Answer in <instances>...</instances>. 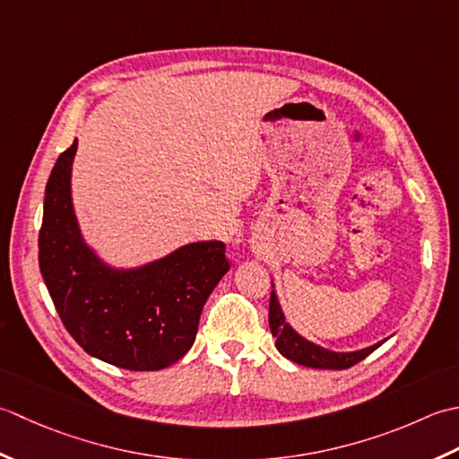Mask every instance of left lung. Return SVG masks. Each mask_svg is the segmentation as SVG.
<instances>
[{
    "label": "left lung",
    "instance_id": "1",
    "mask_svg": "<svg viewBox=\"0 0 459 459\" xmlns=\"http://www.w3.org/2000/svg\"><path fill=\"white\" fill-rule=\"evenodd\" d=\"M271 287H273V291H271V301H269V329L275 336L277 351L289 360L303 364V367H308V368L342 370V368L354 367V364L360 362L362 359H367L368 354L377 351L382 342L388 341V339L378 341L377 344H372V347L351 351V352L325 349L321 344L305 339L303 334H299L293 326L287 323V316L283 313L281 303H279L277 299L273 281H271Z\"/></svg>",
    "mask_w": 459,
    "mask_h": 459
}]
</instances>
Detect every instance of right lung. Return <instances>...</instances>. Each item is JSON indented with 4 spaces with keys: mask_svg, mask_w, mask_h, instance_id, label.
<instances>
[{
    "mask_svg": "<svg viewBox=\"0 0 459 459\" xmlns=\"http://www.w3.org/2000/svg\"><path fill=\"white\" fill-rule=\"evenodd\" d=\"M77 140L45 186L39 269L65 329L91 357L160 370L195 341L202 308L230 271L218 239L192 241L134 267L110 264L85 239L73 205Z\"/></svg>",
    "mask_w": 459,
    "mask_h": 459,
    "instance_id": "add662e5",
    "label": "right lung"
}]
</instances>
